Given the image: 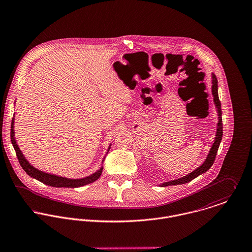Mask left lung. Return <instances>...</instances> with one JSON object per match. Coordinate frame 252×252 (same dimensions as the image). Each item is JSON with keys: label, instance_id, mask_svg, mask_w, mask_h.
Listing matches in <instances>:
<instances>
[{"label": "left lung", "instance_id": "8db88e82", "mask_svg": "<svg viewBox=\"0 0 252 252\" xmlns=\"http://www.w3.org/2000/svg\"><path fill=\"white\" fill-rule=\"evenodd\" d=\"M212 94L214 95V102L216 104L217 107V111L219 115V122H218V127H217V133H216V137L215 141L209 151V154L205 159V161L199 166L196 168L195 170H193L192 172H190L189 174L173 180V181H169V182H164L162 184H159V187H168V186H176V185H183V184H187L190 181H192L193 179H195L196 177H198L199 175L207 172L210 168L212 167V165L214 164V161L216 159V156L218 154V150L219 147L220 145V142L222 139V113H221V103L220 101V97H219V91H218V79L217 76L212 73Z\"/></svg>", "mask_w": 252, "mask_h": 252}]
</instances>
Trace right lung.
Wrapping results in <instances>:
<instances>
[{
	"label": "right lung",
	"mask_w": 252,
	"mask_h": 252,
	"mask_svg": "<svg viewBox=\"0 0 252 252\" xmlns=\"http://www.w3.org/2000/svg\"><path fill=\"white\" fill-rule=\"evenodd\" d=\"M14 135H15V132H14V117H13L12 122H11V127H10V139H11L12 146L16 152V156H17V158L19 160L21 167L23 168V170L28 174L30 177L43 183L44 185H47V186H50L53 188H79V187H83V186L95 182L100 177V175L102 173V170H103L102 163H103L104 158H105L106 155L108 154L110 147H111V144H110L107 149L106 155L104 156V158L101 161V166L98 170H96L94 173L91 174L90 176H87V177L81 178V179H69L66 177H62V176H58L54 174L46 173L44 171H41V170L32 166L27 160V158L24 157L20 148L18 147Z\"/></svg>",
	"instance_id": "obj_1"
}]
</instances>
